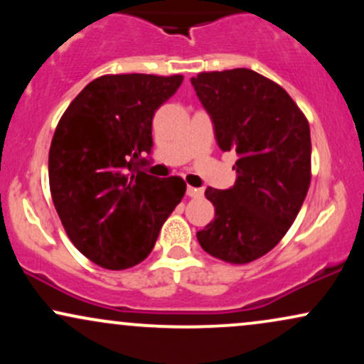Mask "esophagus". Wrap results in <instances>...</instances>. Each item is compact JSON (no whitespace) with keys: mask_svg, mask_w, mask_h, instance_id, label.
I'll return each mask as SVG.
<instances>
[{"mask_svg":"<svg viewBox=\"0 0 364 364\" xmlns=\"http://www.w3.org/2000/svg\"><path fill=\"white\" fill-rule=\"evenodd\" d=\"M186 195L191 196V198H200V196L203 195V188L188 186V188H186Z\"/></svg>","mask_w":364,"mask_h":364,"instance_id":"34e87169","label":"esophagus"}]
</instances>
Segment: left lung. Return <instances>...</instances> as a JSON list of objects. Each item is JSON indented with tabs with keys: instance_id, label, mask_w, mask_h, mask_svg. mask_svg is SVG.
<instances>
[{
	"instance_id": "1",
	"label": "left lung",
	"mask_w": 364,
	"mask_h": 364,
	"mask_svg": "<svg viewBox=\"0 0 364 364\" xmlns=\"http://www.w3.org/2000/svg\"><path fill=\"white\" fill-rule=\"evenodd\" d=\"M217 144L236 152V183L208 186L215 217L196 240L208 255L243 265L269 253L294 223L311 181L310 124L279 83L248 68L191 78Z\"/></svg>"
}]
</instances>
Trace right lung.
<instances>
[{
  "label": "right lung",
  "mask_w": 364,
  "mask_h": 364,
  "mask_svg": "<svg viewBox=\"0 0 364 364\" xmlns=\"http://www.w3.org/2000/svg\"><path fill=\"white\" fill-rule=\"evenodd\" d=\"M183 75H102L63 112L49 149V188L72 243L107 270L139 265L186 183L136 166L152 149V118Z\"/></svg>",
  "instance_id": "right-lung-1"
}]
</instances>
